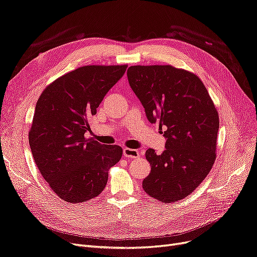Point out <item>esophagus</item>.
<instances>
[{
  "label": "esophagus",
  "mask_w": 257,
  "mask_h": 257,
  "mask_svg": "<svg viewBox=\"0 0 257 257\" xmlns=\"http://www.w3.org/2000/svg\"><path fill=\"white\" fill-rule=\"evenodd\" d=\"M122 154L126 159H137L140 156V153L136 149H130V148H125L122 150Z\"/></svg>",
  "instance_id": "esophagus-1"
}]
</instances>
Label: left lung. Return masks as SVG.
<instances>
[{"instance_id":"8db88e82","label":"left lung","mask_w":257,"mask_h":257,"mask_svg":"<svg viewBox=\"0 0 257 257\" xmlns=\"http://www.w3.org/2000/svg\"><path fill=\"white\" fill-rule=\"evenodd\" d=\"M128 82L150 122H160L165 150L146 151L151 172L143 181L149 196L172 203L202 183L215 161L218 113L203 82L170 65L131 66Z\"/></svg>"}]
</instances>
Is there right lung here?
I'll use <instances>...</instances> for the list:
<instances>
[{
    "label": "right lung",
    "mask_w": 257,
    "mask_h": 257,
    "mask_svg": "<svg viewBox=\"0 0 257 257\" xmlns=\"http://www.w3.org/2000/svg\"><path fill=\"white\" fill-rule=\"evenodd\" d=\"M127 65L84 66L59 77L38 99L29 145L38 168L52 191L71 204L102 193L108 170L121 158L117 145L86 139L89 119Z\"/></svg>",
    "instance_id": "add662e5"
}]
</instances>
